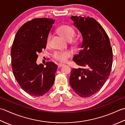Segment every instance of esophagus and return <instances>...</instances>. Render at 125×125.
<instances>
[{"label":"esophagus","mask_w":125,"mask_h":125,"mask_svg":"<svg viewBox=\"0 0 125 125\" xmlns=\"http://www.w3.org/2000/svg\"><path fill=\"white\" fill-rule=\"evenodd\" d=\"M57 65H58V67L59 68V67H62V66H63V64H62V63H58Z\"/></svg>","instance_id":"esophagus-1"}]
</instances>
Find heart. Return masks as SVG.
I'll use <instances>...</instances> for the list:
<instances>
[{
    "instance_id": "1",
    "label": "heart",
    "mask_w": 125,
    "mask_h": 125,
    "mask_svg": "<svg viewBox=\"0 0 125 125\" xmlns=\"http://www.w3.org/2000/svg\"><path fill=\"white\" fill-rule=\"evenodd\" d=\"M58 31L62 37L68 41L72 40L75 34L74 29L72 27L67 25H63L60 26L58 29ZM51 38V35L49 34L48 35L46 40L47 45L50 44ZM72 55L73 52L70 50L63 51H55L53 53V58L57 62H66L68 59L72 57Z\"/></svg>"
}]
</instances>
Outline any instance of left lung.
I'll return each instance as SVG.
<instances>
[{"instance_id": "obj_1", "label": "left lung", "mask_w": 125, "mask_h": 125, "mask_svg": "<svg viewBox=\"0 0 125 125\" xmlns=\"http://www.w3.org/2000/svg\"><path fill=\"white\" fill-rule=\"evenodd\" d=\"M83 37L80 50L73 61L83 68L71 70L70 84L83 98L93 95L100 90L110 74L113 52L105 30L96 20L88 17H71Z\"/></svg>"}]
</instances>
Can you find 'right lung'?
I'll list each match as a JSON object with an SVG mask.
<instances>
[{"mask_svg":"<svg viewBox=\"0 0 125 125\" xmlns=\"http://www.w3.org/2000/svg\"><path fill=\"white\" fill-rule=\"evenodd\" d=\"M55 20L42 18L20 27L11 48L12 71L20 87L34 96L44 95L54 83L57 65L53 62L37 65L38 53L46 47V40Z\"/></svg>","mask_w":125,"mask_h":125,"instance_id":"1","label":"right lung"}]
</instances>
